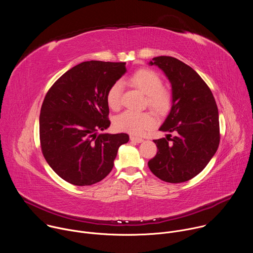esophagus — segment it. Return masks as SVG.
<instances>
[{"label":"esophagus","mask_w":253,"mask_h":253,"mask_svg":"<svg viewBox=\"0 0 253 253\" xmlns=\"http://www.w3.org/2000/svg\"><path fill=\"white\" fill-rule=\"evenodd\" d=\"M130 140H131L132 142H135V143H141V142H143V141H144L142 138L134 137V136H130Z\"/></svg>","instance_id":"1"}]
</instances>
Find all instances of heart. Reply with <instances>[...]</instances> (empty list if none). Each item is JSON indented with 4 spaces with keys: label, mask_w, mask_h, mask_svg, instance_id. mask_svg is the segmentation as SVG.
Listing matches in <instances>:
<instances>
[{
    "label": "heart",
    "mask_w": 253,
    "mask_h": 253,
    "mask_svg": "<svg viewBox=\"0 0 253 253\" xmlns=\"http://www.w3.org/2000/svg\"><path fill=\"white\" fill-rule=\"evenodd\" d=\"M129 82L147 96L148 105L157 113L166 112L171 103L170 94L162 89V80L156 72L149 69L136 71L129 78ZM123 83L117 81L111 85L106 95L107 104L111 109H118L121 104ZM155 125V118L147 112L126 110L116 116L114 126L118 131L140 135Z\"/></svg>",
    "instance_id": "heart-1"
}]
</instances>
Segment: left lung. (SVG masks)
<instances>
[{"instance_id": "1", "label": "left lung", "mask_w": 253, "mask_h": 253, "mask_svg": "<svg viewBox=\"0 0 253 253\" xmlns=\"http://www.w3.org/2000/svg\"><path fill=\"white\" fill-rule=\"evenodd\" d=\"M148 64L157 66L170 82L171 108L159 130L174 134L154 140L158 151L148 166L165 182H185L199 174L217 151V106L206 83L185 63L159 56Z\"/></svg>"}]
</instances>
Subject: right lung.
Masks as SVG:
<instances>
[{
	"label": "right lung",
	"instance_id": "add662e5",
	"mask_svg": "<svg viewBox=\"0 0 253 253\" xmlns=\"http://www.w3.org/2000/svg\"><path fill=\"white\" fill-rule=\"evenodd\" d=\"M127 72L126 63L82 62L63 74L48 91L41 108L40 141L50 167L65 181L95 184L109 174L126 133L109 128L106 95Z\"/></svg>",
	"mask_w": 253,
	"mask_h": 253
}]
</instances>
